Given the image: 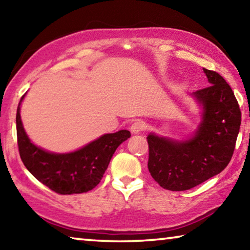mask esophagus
Listing matches in <instances>:
<instances>
[{
  "mask_svg": "<svg viewBox=\"0 0 250 250\" xmlns=\"http://www.w3.org/2000/svg\"><path fill=\"white\" fill-rule=\"evenodd\" d=\"M131 132L132 133H139L141 131L145 130V122L142 120H135L132 125H131Z\"/></svg>",
  "mask_w": 250,
  "mask_h": 250,
  "instance_id": "34e87169",
  "label": "esophagus"
}]
</instances>
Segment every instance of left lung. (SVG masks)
Returning a JSON list of instances; mask_svg holds the SVG:
<instances>
[{
    "mask_svg": "<svg viewBox=\"0 0 250 250\" xmlns=\"http://www.w3.org/2000/svg\"><path fill=\"white\" fill-rule=\"evenodd\" d=\"M209 86L193 96L202 104V122L194 137L174 141L147 135V168L161 188L186 191L217 175L232 156L242 112L229 84L214 70L203 68Z\"/></svg>",
    "mask_w": 250,
    "mask_h": 250,
    "instance_id": "left-lung-1",
    "label": "left lung"
}]
</instances>
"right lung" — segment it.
Returning a JSON list of instances; mask_svg holds the SVG:
<instances>
[{
	"instance_id": "right-lung-1",
	"label": "right lung",
	"mask_w": 250,
	"mask_h": 250,
	"mask_svg": "<svg viewBox=\"0 0 250 250\" xmlns=\"http://www.w3.org/2000/svg\"><path fill=\"white\" fill-rule=\"evenodd\" d=\"M20 105L21 103L16 111V132L21 159L33 176L62 195L86 193L95 188L117 147L131 137L130 131L120 130L104 134L71 153H50L33 145L28 139L21 120Z\"/></svg>"
}]
</instances>
